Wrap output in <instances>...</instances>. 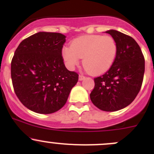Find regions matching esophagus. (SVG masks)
<instances>
[{
  "label": "esophagus",
  "mask_w": 154,
  "mask_h": 154,
  "mask_svg": "<svg viewBox=\"0 0 154 154\" xmlns=\"http://www.w3.org/2000/svg\"><path fill=\"white\" fill-rule=\"evenodd\" d=\"M85 78H86V77H85L84 76H83V75H80V76H79V80H80V81H82V80H84Z\"/></svg>",
  "instance_id": "esophagus-1"
}]
</instances>
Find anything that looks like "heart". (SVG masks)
<instances>
[{"label":"heart","mask_w":154,"mask_h":154,"mask_svg":"<svg viewBox=\"0 0 154 154\" xmlns=\"http://www.w3.org/2000/svg\"><path fill=\"white\" fill-rule=\"evenodd\" d=\"M61 54L68 69H74L83 58V65L88 73L100 75L114 63L117 45L114 38L108 35H85L74 38L71 46L63 48Z\"/></svg>","instance_id":"b5f03b06"}]
</instances>
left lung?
Here are the masks:
<instances>
[{"label":"left lung","mask_w":154,"mask_h":154,"mask_svg":"<svg viewBox=\"0 0 154 154\" xmlns=\"http://www.w3.org/2000/svg\"><path fill=\"white\" fill-rule=\"evenodd\" d=\"M117 45V55L112 67L103 75L94 78L90 94L93 104L106 112L125 108L140 91L144 73V58L139 45L132 37L109 29Z\"/></svg>","instance_id":"8db88e82"}]
</instances>
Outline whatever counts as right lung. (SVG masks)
Listing matches in <instances>:
<instances>
[{
    "label": "right lung",
    "instance_id": "obj_1",
    "mask_svg": "<svg viewBox=\"0 0 154 154\" xmlns=\"http://www.w3.org/2000/svg\"><path fill=\"white\" fill-rule=\"evenodd\" d=\"M66 36L38 32L23 40L11 63L17 97L24 106L40 114L58 111L68 100L78 74L68 71L62 57Z\"/></svg>",
    "mask_w": 154,
    "mask_h": 154
}]
</instances>
